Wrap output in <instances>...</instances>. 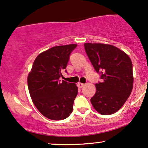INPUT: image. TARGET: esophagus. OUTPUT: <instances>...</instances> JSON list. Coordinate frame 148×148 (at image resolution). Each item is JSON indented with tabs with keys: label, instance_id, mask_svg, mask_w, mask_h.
<instances>
[{
	"label": "esophagus",
	"instance_id": "esophagus-1",
	"mask_svg": "<svg viewBox=\"0 0 148 148\" xmlns=\"http://www.w3.org/2000/svg\"><path fill=\"white\" fill-rule=\"evenodd\" d=\"M84 86V84H83V83H80V82H79L77 84V86L79 88H82V87H83V86Z\"/></svg>",
	"mask_w": 148,
	"mask_h": 148
}]
</instances>
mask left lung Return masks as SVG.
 <instances>
[{
  "label": "left lung",
  "mask_w": 148,
  "mask_h": 148,
  "mask_svg": "<svg viewBox=\"0 0 148 148\" xmlns=\"http://www.w3.org/2000/svg\"><path fill=\"white\" fill-rule=\"evenodd\" d=\"M86 55L101 82L91 102L102 115L119 111L131 94L133 88L132 63L125 53L116 47L102 43H84Z\"/></svg>",
  "instance_id": "1"
}]
</instances>
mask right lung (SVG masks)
Wrapping results in <instances>:
<instances>
[{
    "label": "right lung",
    "instance_id": "add662e5",
    "mask_svg": "<svg viewBox=\"0 0 148 148\" xmlns=\"http://www.w3.org/2000/svg\"><path fill=\"white\" fill-rule=\"evenodd\" d=\"M76 44L53 47L39 54L27 77V86L33 103L45 117L55 121L66 119L73 109L77 87L62 80L71 52Z\"/></svg>",
    "mask_w": 148,
    "mask_h": 148
}]
</instances>
